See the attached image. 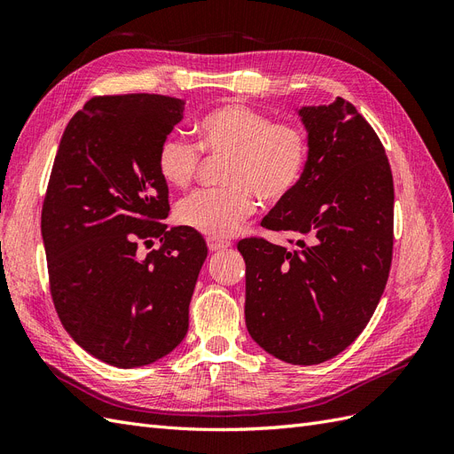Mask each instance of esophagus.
Listing matches in <instances>:
<instances>
[{
	"label": "esophagus",
	"instance_id": "34e87169",
	"mask_svg": "<svg viewBox=\"0 0 454 454\" xmlns=\"http://www.w3.org/2000/svg\"><path fill=\"white\" fill-rule=\"evenodd\" d=\"M206 242H208V250H210V252L225 250V248H229V246H231L227 240H217V239H208Z\"/></svg>",
	"mask_w": 454,
	"mask_h": 454
}]
</instances>
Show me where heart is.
I'll return each instance as SVG.
<instances>
[{"instance_id":"obj_1","label":"heart","mask_w":454,"mask_h":454,"mask_svg":"<svg viewBox=\"0 0 454 454\" xmlns=\"http://www.w3.org/2000/svg\"><path fill=\"white\" fill-rule=\"evenodd\" d=\"M197 146L214 159H225L219 191H200L180 202L177 223L208 239H227L255 210V197L277 204L290 197L303 177L309 142L292 122H272L244 104H223L202 115L193 129ZM200 155L180 136H167L157 151L162 182L185 189L195 180Z\"/></svg>"}]
</instances>
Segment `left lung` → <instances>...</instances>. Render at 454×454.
Masks as SVG:
<instances>
[{"mask_svg":"<svg viewBox=\"0 0 454 454\" xmlns=\"http://www.w3.org/2000/svg\"><path fill=\"white\" fill-rule=\"evenodd\" d=\"M309 159L294 193L265 215L295 235L297 250L244 239L246 327L257 345L294 365L345 350L373 316L388 280L394 182L384 147L356 107L303 106Z\"/></svg>","mask_w":454,"mask_h":454,"instance_id":"obj_1","label":"left lung"}]
</instances>
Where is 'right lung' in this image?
Listing matches in <instances>:
<instances>
[{"label": "right lung", "instance_id": "add662e5", "mask_svg": "<svg viewBox=\"0 0 454 454\" xmlns=\"http://www.w3.org/2000/svg\"><path fill=\"white\" fill-rule=\"evenodd\" d=\"M184 100L98 96L72 117L41 212L51 294L64 329L109 365L132 369L170 354L189 327V303L208 248L197 231L162 223L168 185L160 142ZM161 242L137 257V246Z\"/></svg>", "mask_w": 454, "mask_h": 454}]
</instances>
